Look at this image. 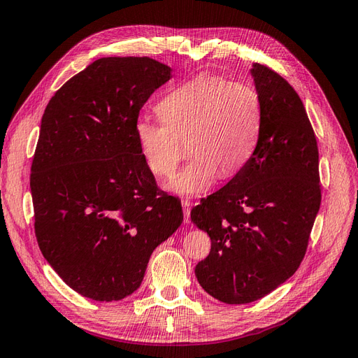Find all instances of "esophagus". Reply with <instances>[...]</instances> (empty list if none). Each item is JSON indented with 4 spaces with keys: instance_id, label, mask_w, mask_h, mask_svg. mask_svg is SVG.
Returning <instances> with one entry per match:
<instances>
[{
    "instance_id": "obj_1",
    "label": "esophagus",
    "mask_w": 358,
    "mask_h": 358,
    "mask_svg": "<svg viewBox=\"0 0 358 358\" xmlns=\"http://www.w3.org/2000/svg\"><path fill=\"white\" fill-rule=\"evenodd\" d=\"M182 208H183V221L189 224L191 222V201L182 200Z\"/></svg>"
}]
</instances>
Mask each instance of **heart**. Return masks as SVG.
Wrapping results in <instances>:
<instances>
[{
    "label": "heart",
    "instance_id": "heart-1",
    "mask_svg": "<svg viewBox=\"0 0 358 358\" xmlns=\"http://www.w3.org/2000/svg\"><path fill=\"white\" fill-rule=\"evenodd\" d=\"M158 121L140 117L134 133L148 169L169 178L185 155L187 166L170 189L199 197L221 175L234 176L252 158L263 128V101L255 86L216 76H200L162 99Z\"/></svg>",
    "mask_w": 358,
    "mask_h": 358
}]
</instances>
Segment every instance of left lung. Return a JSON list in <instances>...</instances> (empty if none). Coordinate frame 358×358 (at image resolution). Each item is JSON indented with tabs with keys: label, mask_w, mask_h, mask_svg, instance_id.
<instances>
[{
	"label": "left lung",
	"mask_w": 358,
	"mask_h": 358,
	"mask_svg": "<svg viewBox=\"0 0 358 358\" xmlns=\"http://www.w3.org/2000/svg\"><path fill=\"white\" fill-rule=\"evenodd\" d=\"M251 74L263 101L252 158L191 210L212 248L196 266L203 289L229 305L267 296L296 273L321 204L317 137L292 86L262 64Z\"/></svg>",
	"instance_id": "1"
}]
</instances>
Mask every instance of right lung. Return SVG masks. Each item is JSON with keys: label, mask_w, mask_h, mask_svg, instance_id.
<instances>
[{"label": "right lung", "mask_w": 358, "mask_h": 358, "mask_svg": "<svg viewBox=\"0 0 358 358\" xmlns=\"http://www.w3.org/2000/svg\"><path fill=\"white\" fill-rule=\"evenodd\" d=\"M171 69L148 57H109L64 83L41 117L31 166L40 251L70 288L96 301L140 287L154 249L183 221L159 192L134 127Z\"/></svg>", "instance_id": "1"}]
</instances>
